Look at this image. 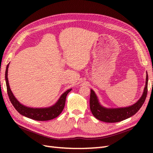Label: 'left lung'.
<instances>
[{
    "instance_id": "1",
    "label": "left lung",
    "mask_w": 153,
    "mask_h": 153,
    "mask_svg": "<svg viewBox=\"0 0 153 153\" xmlns=\"http://www.w3.org/2000/svg\"><path fill=\"white\" fill-rule=\"evenodd\" d=\"M148 75L147 74L146 86L143 93L137 102L132 106L126 108L108 109L103 107L98 102L94 92L91 90L90 109L94 116L100 121L105 123H117L122 121L135 115L145 102L147 94Z\"/></svg>"
}]
</instances>
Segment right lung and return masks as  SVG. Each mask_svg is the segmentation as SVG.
Here are the masks:
<instances>
[{
    "instance_id": "add662e5",
    "label": "right lung",
    "mask_w": 153,
    "mask_h": 153,
    "mask_svg": "<svg viewBox=\"0 0 153 153\" xmlns=\"http://www.w3.org/2000/svg\"><path fill=\"white\" fill-rule=\"evenodd\" d=\"M9 64L7 65L6 69V82L7 87V92L9 98L10 100L12 105H13L15 108L19 112L21 115L29 117L32 119L36 120V121H48V120L53 119L60 115L63 110L64 106L66 103V96L69 92L71 91V89L66 91L61 96L57 102L52 106H50L49 108H29L20 104L13 94L11 89L10 87L7 78V71H8Z\"/></svg>"
}]
</instances>
